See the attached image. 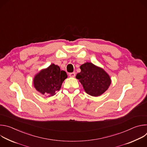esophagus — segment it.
Instances as JSON below:
<instances>
[{"mask_svg":"<svg viewBox=\"0 0 147 147\" xmlns=\"http://www.w3.org/2000/svg\"><path fill=\"white\" fill-rule=\"evenodd\" d=\"M69 76L71 77H74L76 76V73L75 72H73V73H70L69 74Z\"/></svg>","mask_w":147,"mask_h":147,"instance_id":"esophagus-1","label":"esophagus"}]
</instances>
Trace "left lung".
<instances>
[{"label":"left lung","instance_id":"1","mask_svg":"<svg viewBox=\"0 0 147 147\" xmlns=\"http://www.w3.org/2000/svg\"><path fill=\"white\" fill-rule=\"evenodd\" d=\"M80 69L81 72L77 74L76 78L88 94L98 96L108 89L111 80L102 69L88 62L82 65Z\"/></svg>","mask_w":147,"mask_h":147}]
</instances>
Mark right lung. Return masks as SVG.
I'll return each instance as SVG.
<instances>
[{
	"instance_id": "right-lung-1",
	"label": "right lung",
	"mask_w": 147,
	"mask_h": 147,
	"mask_svg": "<svg viewBox=\"0 0 147 147\" xmlns=\"http://www.w3.org/2000/svg\"><path fill=\"white\" fill-rule=\"evenodd\" d=\"M67 77L66 71L52 64L47 69L40 71L34 79L36 90L45 95H53L60 90L63 81Z\"/></svg>"
}]
</instances>
